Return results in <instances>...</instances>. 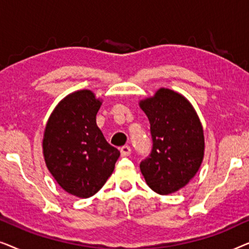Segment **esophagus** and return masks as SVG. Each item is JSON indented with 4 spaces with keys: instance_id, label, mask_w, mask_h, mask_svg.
Listing matches in <instances>:
<instances>
[{
    "instance_id": "1",
    "label": "esophagus",
    "mask_w": 249,
    "mask_h": 249,
    "mask_svg": "<svg viewBox=\"0 0 249 249\" xmlns=\"http://www.w3.org/2000/svg\"><path fill=\"white\" fill-rule=\"evenodd\" d=\"M120 153H121V156H129L131 153L130 146H122L120 149Z\"/></svg>"
}]
</instances>
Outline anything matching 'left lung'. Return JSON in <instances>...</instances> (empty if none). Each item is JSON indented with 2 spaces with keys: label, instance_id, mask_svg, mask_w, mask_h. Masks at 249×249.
<instances>
[{
  "label": "left lung",
  "instance_id": "obj_1",
  "mask_svg": "<svg viewBox=\"0 0 249 249\" xmlns=\"http://www.w3.org/2000/svg\"><path fill=\"white\" fill-rule=\"evenodd\" d=\"M151 124L153 148L141 163L149 188L160 195L178 192L200 168L205 141L203 125L192 103L181 94L160 88L139 101Z\"/></svg>",
  "mask_w": 249,
  "mask_h": 249
}]
</instances>
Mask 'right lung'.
Listing matches in <instances>:
<instances>
[{
	"instance_id": "obj_1",
	"label": "right lung",
	"mask_w": 249,
	"mask_h": 249,
	"mask_svg": "<svg viewBox=\"0 0 249 249\" xmlns=\"http://www.w3.org/2000/svg\"><path fill=\"white\" fill-rule=\"evenodd\" d=\"M101 105L91 90L73 91L59 102L44 130L47 169L61 188L79 198L95 195L104 186L120 156L96 124Z\"/></svg>"
}]
</instances>
